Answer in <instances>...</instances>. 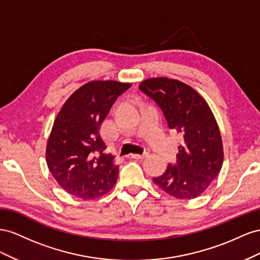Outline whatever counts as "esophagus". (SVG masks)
<instances>
[{"label":"esophagus","instance_id":"esophagus-1","mask_svg":"<svg viewBox=\"0 0 260 260\" xmlns=\"http://www.w3.org/2000/svg\"><path fill=\"white\" fill-rule=\"evenodd\" d=\"M148 155V152H145V153H143V154H136V153H132V154H129L128 157L129 158H132V159H144V158H146Z\"/></svg>","mask_w":260,"mask_h":260}]
</instances>
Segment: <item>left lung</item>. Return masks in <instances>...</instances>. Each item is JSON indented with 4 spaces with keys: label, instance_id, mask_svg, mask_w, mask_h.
<instances>
[{
    "label": "left lung",
    "instance_id": "left-lung-1",
    "mask_svg": "<svg viewBox=\"0 0 260 260\" xmlns=\"http://www.w3.org/2000/svg\"><path fill=\"white\" fill-rule=\"evenodd\" d=\"M139 89L161 108L169 127L183 136L174 165L153 177L177 199H194L210 186L223 163V144L210 107L194 88L168 77L148 78Z\"/></svg>",
    "mask_w": 260,
    "mask_h": 260
}]
</instances>
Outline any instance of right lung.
I'll return each instance as SVG.
<instances>
[{
	"label": "right lung",
	"instance_id": "add662e5",
	"mask_svg": "<svg viewBox=\"0 0 260 260\" xmlns=\"http://www.w3.org/2000/svg\"><path fill=\"white\" fill-rule=\"evenodd\" d=\"M132 86L116 80H91L79 87L57 113L46 148L52 176L69 194L95 199L113 188L118 176L114 155L100 134L102 122L118 95Z\"/></svg>",
	"mask_w": 260,
	"mask_h": 260
}]
</instances>
